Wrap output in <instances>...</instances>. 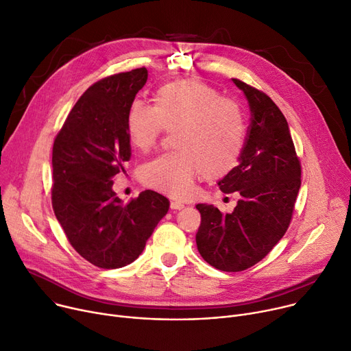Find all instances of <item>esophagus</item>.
Segmentation results:
<instances>
[{
    "instance_id": "34e87169",
    "label": "esophagus",
    "mask_w": 351,
    "mask_h": 351,
    "mask_svg": "<svg viewBox=\"0 0 351 351\" xmlns=\"http://www.w3.org/2000/svg\"><path fill=\"white\" fill-rule=\"evenodd\" d=\"M171 208L172 210H182L184 208V204L180 202H171Z\"/></svg>"
}]
</instances>
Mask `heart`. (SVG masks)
Returning <instances> with one entry per match:
<instances>
[{"instance_id":"1","label":"heart","mask_w":351,"mask_h":351,"mask_svg":"<svg viewBox=\"0 0 351 351\" xmlns=\"http://www.w3.org/2000/svg\"><path fill=\"white\" fill-rule=\"evenodd\" d=\"M127 134L134 148L149 151L164 129L173 132L175 152L159 155L140 169L141 182L171 197L193 193L202 171L207 179L231 172L243 148L245 124L239 106L219 98L213 86L183 80L167 84L155 93L149 106L134 101L125 119Z\"/></svg>"}]
</instances>
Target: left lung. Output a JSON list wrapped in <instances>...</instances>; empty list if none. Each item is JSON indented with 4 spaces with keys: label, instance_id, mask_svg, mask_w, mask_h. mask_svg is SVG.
I'll use <instances>...</instances> for the list:
<instances>
[{
    "label": "left lung",
    "instance_id": "8db88e82",
    "mask_svg": "<svg viewBox=\"0 0 351 351\" xmlns=\"http://www.w3.org/2000/svg\"><path fill=\"white\" fill-rule=\"evenodd\" d=\"M245 93L250 124L239 165L218 182L241 199L231 214L197 204L196 234L202 258L222 271H242L261 262L289 228L301 187V164L289 123L267 95L237 78Z\"/></svg>",
    "mask_w": 351,
    "mask_h": 351
}]
</instances>
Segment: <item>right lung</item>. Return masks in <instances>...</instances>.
Instances as JSON below:
<instances>
[{
	"mask_svg": "<svg viewBox=\"0 0 351 351\" xmlns=\"http://www.w3.org/2000/svg\"><path fill=\"white\" fill-rule=\"evenodd\" d=\"M147 69L106 77L89 86L53 144L51 204L71 246L89 263L119 269L134 262L169 200L152 190L123 204L113 179L130 161L125 119Z\"/></svg>",
	"mask_w": 351,
	"mask_h": 351,
	"instance_id": "right-lung-1",
	"label": "right lung"
}]
</instances>
